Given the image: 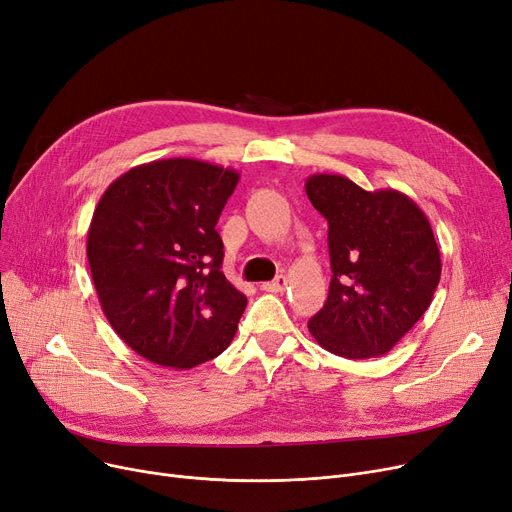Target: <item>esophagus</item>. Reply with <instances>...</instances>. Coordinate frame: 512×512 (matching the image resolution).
Returning <instances> with one entry per match:
<instances>
[{
	"instance_id": "obj_1",
	"label": "esophagus",
	"mask_w": 512,
	"mask_h": 512,
	"mask_svg": "<svg viewBox=\"0 0 512 512\" xmlns=\"http://www.w3.org/2000/svg\"><path fill=\"white\" fill-rule=\"evenodd\" d=\"M286 284H288L286 276H278L272 282H263L261 288H263V291H268V293H280V291H284Z\"/></svg>"
}]
</instances>
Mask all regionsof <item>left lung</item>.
<instances>
[{"label":"left lung","mask_w":512,"mask_h":512,"mask_svg":"<svg viewBox=\"0 0 512 512\" xmlns=\"http://www.w3.org/2000/svg\"><path fill=\"white\" fill-rule=\"evenodd\" d=\"M305 192L328 221L332 270L311 337L347 360L379 358L433 301L441 259L429 219L404 192H368L343 175H311Z\"/></svg>","instance_id":"1"}]
</instances>
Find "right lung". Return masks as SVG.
<instances>
[{"label":"right lung","mask_w":512,"mask_h":512,"mask_svg":"<svg viewBox=\"0 0 512 512\" xmlns=\"http://www.w3.org/2000/svg\"><path fill=\"white\" fill-rule=\"evenodd\" d=\"M240 173L196 159L129 169L106 188L87 230L102 311L133 351L188 370L232 343L247 307L221 272L217 219Z\"/></svg>","instance_id":"right-lung-1"}]
</instances>
